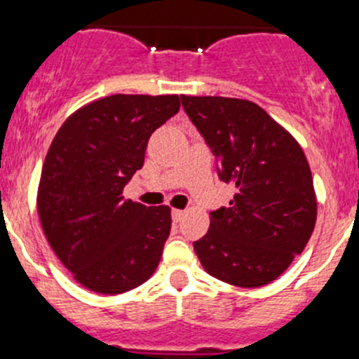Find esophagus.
<instances>
[{
  "label": "esophagus",
  "instance_id": "obj_1",
  "mask_svg": "<svg viewBox=\"0 0 359 359\" xmlns=\"http://www.w3.org/2000/svg\"><path fill=\"white\" fill-rule=\"evenodd\" d=\"M184 214H186V212H184V210H179V208H173V210H172V219H173V221H175V222L182 221Z\"/></svg>",
  "mask_w": 359,
  "mask_h": 359
}]
</instances>
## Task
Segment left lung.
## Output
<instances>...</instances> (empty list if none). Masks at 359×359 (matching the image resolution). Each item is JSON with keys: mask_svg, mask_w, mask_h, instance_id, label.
Returning <instances> with one entry per match:
<instances>
[{"mask_svg": "<svg viewBox=\"0 0 359 359\" xmlns=\"http://www.w3.org/2000/svg\"><path fill=\"white\" fill-rule=\"evenodd\" d=\"M182 107L236 193L210 212L194 242L205 272L238 287H261L287 270L318 217L311 166L293 135L249 100L180 96Z\"/></svg>", "mask_w": 359, "mask_h": 359, "instance_id": "1", "label": "left lung"}]
</instances>
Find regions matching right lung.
Masks as SVG:
<instances>
[{
	"label": "right lung",
	"instance_id": "add662e5",
	"mask_svg": "<svg viewBox=\"0 0 359 359\" xmlns=\"http://www.w3.org/2000/svg\"><path fill=\"white\" fill-rule=\"evenodd\" d=\"M180 109L177 95H112L73 112L41 168L36 207L48 245L73 279L100 294L144 284L172 228L166 205L124 200L151 135Z\"/></svg>",
	"mask_w": 359,
	"mask_h": 359
}]
</instances>
